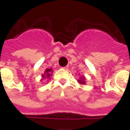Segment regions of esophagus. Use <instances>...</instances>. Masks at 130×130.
<instances>
[{"mask_svg":"<svg viewBox=\"0 0 130 130\" xmlns=\"http://www.w3.org/2000/svg\"><path fill=\"white\" fill-rule=\"evenodd\" d=\"M63 69H65V70H68V66H66V67H63Z\"/></svg>","mask_w":130,"mask_h":130,"instance_id":"esophagus-1","label":"esophagus"}]
</instances>
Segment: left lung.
I'll list each match as a JSON object with an SVG mask.
<instances>
[{
    "instance_id": "1",
    "label": "left lung",
    "mask_w": 130,
    "mask_h": 130,
    "mask_svg": "<svg viewBox=\"0 0 130 130\" xmlns=\"http://www.w3.org/2000/svg\"><path fill=\"white\" fill-rule=\"evenodd\" d=\"M78 82L79 84H85L86 82H85V77H80V79H78Z\"/></svg>"
}]
</instances>
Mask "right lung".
<instances>
[{
  "label": "right lung",
  "mask_w": 130,
  "mask_h": 130,
  "mask_svg": "<svg viewBox=\"0 0 130 130\" xmlns=\"http://www.w3.org/2000/svg\"><path fill=\"white\" fill-rule=\"evenodd\" d=\"M52 72H53L52 69H46L45 70L44 73L42 75V78H45V77L48 78V77H51V75H52Z\"/></svg>",
  "instance_id": "obj_1"
}]
</instances>
